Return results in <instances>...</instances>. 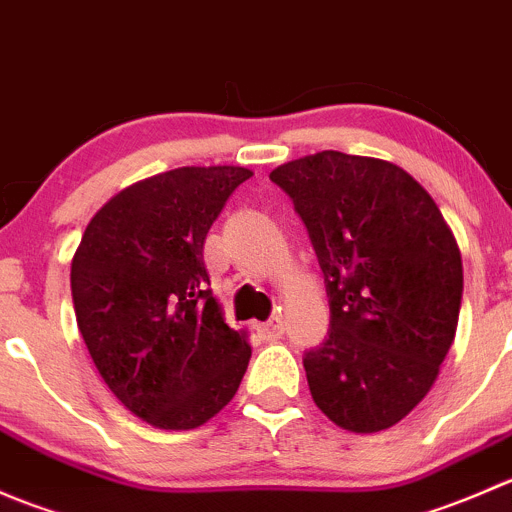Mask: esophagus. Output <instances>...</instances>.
Wrapping results in <instances>:
<instances>
[{"label":"esophagus","mask_w":512,"mask_h":512,"mask_svg":"<svg viewBox=\"0 0 512 512\" xmlns=\"http://www.w3.org/2000/svg\"><path fill=\"white\" fill-rule=\"evenodd\" d=\"M255 329L262 339H267V342H277V339H282V334H285V324H282L280 317H272L270 322L257 324Z\"/></svg>","instance_id":"1"}]
</instances>
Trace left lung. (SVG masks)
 <instances>
[{"label":"left lung","instance_id":"1","mask_svg":"<svg viewBox=\"0 0 512 512\" xmlns=\"http://www.w3.org/2000/svg\"><path fill=\"white\" fill-rule=\"evenodd\" d=\"M307 225L329 297V334L304 354L329 421L376 433L409 416L451 349L463 262L418 180L381 158L322 151L270 173Z\"/></svg>","mask_w":512,"mask_h":512}]
</instances>
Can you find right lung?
<instances>
[{"mask_svg": "<svg viewBox=\"0 0 512 512\" xmlns=\"http://www.w3.org/2000/svg\"><path fill=\"white\" fill-rule=\"evenodd\" d=\"M252 170L185 165L113 195L71 260L76 322L116 399L151 426L190 431L230 404L250 361L210 292L203 245Z\"/></svg>", "mask_w": 512, "mask_h": 512, "instance_id": "obj_1", "label": "right lung"}]
</instances>
